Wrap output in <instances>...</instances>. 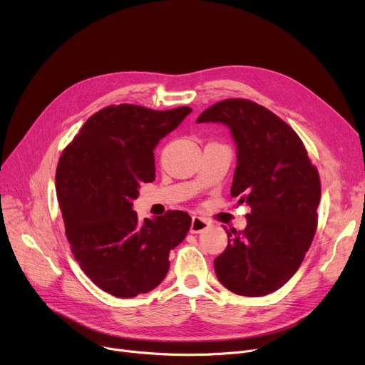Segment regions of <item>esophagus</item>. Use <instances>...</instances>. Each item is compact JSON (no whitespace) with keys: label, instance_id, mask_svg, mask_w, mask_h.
Masks as SVG:
<instances>
[{"label":"esophagus","instance_id":"1","mask_svg":"<svg viewBox=\"0 0 365 365\" xmlns=\"http://www.w3.org/2000/svg\"><path fill=\"white\" fill-rule=\"evenodd\" d=\"M210 223L207 219L200 217V216H194L192 217V223H190V234H201L204 232L205 229L210 227Z\"/></svg>","mask_w":365,"mask_h":365}]
</instances>
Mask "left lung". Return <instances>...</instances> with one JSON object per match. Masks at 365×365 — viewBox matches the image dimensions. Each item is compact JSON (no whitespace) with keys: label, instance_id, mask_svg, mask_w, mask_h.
Masks as SVG:
<instances>
[{"label":"left lung","instance_id":"left-lung-1","mask_svg":"<svg viewBox=\"0 0 365 365\" xmlns=\"http://www.w3.org/2000/svg\"><path fill=\"white\" fill-rule=\"evenodd\" d=\"M197 123L231 130L237 145L231 195L250 207L244 231L225 226L227 245L215 259L216 277L235 294H269L296 274L314 240L318 170L296 131L252 101L219 102Z\"/></svg>","mask_w":365,"mask_h":365}]
</instances>
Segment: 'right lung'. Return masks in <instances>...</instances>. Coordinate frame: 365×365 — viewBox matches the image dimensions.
<instances>
[{"label": "right lung", "mask_w": 365, "mask_h": 365, "mask_svg": "<svg viewBox=\"0 0 365 365\" xmlns=\"http://www.w3.org/2000/svg\"><path fill=\"white\" fill-rule=\"evenodd\" d=\"M190 112L187 106H108L86 121L57 164L56 192L73 257L115 297L158 287L168 272L170 250L189 231L187 213L170 210L140 222L133 201L142 183L155 179L158 142Z\"/></svg>", "instance_id": "add662e5"}]
</instances>
